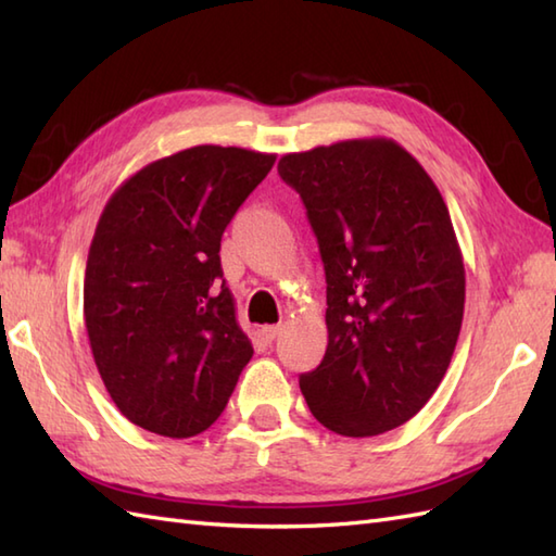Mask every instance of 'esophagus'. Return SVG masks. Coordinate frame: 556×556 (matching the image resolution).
<instances>
[{
	"instance_id": "1",
	"label": "esophagus",
	"mask_w": 556,
	"mask_h": 556,
	"mask_svg": "<svg viewBox=\"0 0 556 556\" xmlns=\"http://www.w3.org/2000/svg\"><path fill=\"white\" fill-rule=\"evenodd\" d=\"M281 329H285L281 325H265L263 329H260V334H263L265 341H275L281 334Z\"/></svg>"
}]
</instances>
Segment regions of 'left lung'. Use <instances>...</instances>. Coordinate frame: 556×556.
<instances>
[{"instance_id":"1","label":"left lung","mask_w":556,"mask_h":556,"mask_svg":"<svg viewBox=\"0 0 556 556\" xmlns=\"http://www.w3.org/2000/svg\"><path fill=\"white\" fill-rule=\"evenodd\" d=\"M320 245L327 351L301 392L344 437L410 420L437 392L464 320L466 269L440 188L392 138L279 160Z\"/></svg>"}]
</instances>
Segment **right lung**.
<instances>
[{
  "label": "right lung",
  "mask_w": 556,
  "mask_h": 556,
  "mask_svg": "<svg viewBox=\"0 0 556 556\" xmlns=\"http://www.w3.org/2000/svg\"><path fill=\"white\" fill-rule=\"evenodd\" d=\"M275 160L195 146L146 164L104 205L83 315L102 382L138 428L174 440L207 430L251 361L219 243Z\"/></svg>",
  "instance_id": "obj_1"
}]
</instances>
